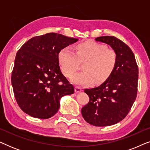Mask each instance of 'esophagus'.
I'll return each mask as SVG.
<instances>
[{
  "mask_svg": "<svg viewBox=\"0 0 150 150\" xmlns=\"http://www.w3.org/2000/svg\"><path fill=\"white\" fill-rule=\"evenodd\" d=\"M82 91L81 88H80L79 87H75V92L76 93H79V92H81Z\"/></svg>",
  "mask_w": 150,
  "mask_h": 150,
  "instance_id": "obj_1",
  "label": "esophagus"
}]
</instances>
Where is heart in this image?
Here are the masks:
<instances>
[{
    "label": "heart",
    "mask_w": 150,
    "mask_h": 150,
    "mask_svg": "<svg viewBox=\"0 0 150 150\" xmlns=\"http://www.w3.org/2000/svg\"><path fill=\"white\" fill-rule=\"evenodd\" d=\"M59 62L61 71L66 77H71L85 62L84 70L71 77V81L84 86L102 83L108 79L115 68L117 57L112 48L93 40H88L78 44L75 52L69 47L59 51Z\"/></svg>",
    "instance_id": "heart-1"
}]
</instances>
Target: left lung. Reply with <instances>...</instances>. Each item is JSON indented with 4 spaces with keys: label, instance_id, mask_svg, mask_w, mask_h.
Returning a JSON list of instances; mask_svg holds the SVG:
<instances>
[{
    "label": "left lung",
    "instance_id": "8db88e82",
    "mask_svg": "<svg viewBox=\"0 0 150 150\" xmlns=\"http://www.w3.org/2000/svg\"><path fill=\"white\" fill-rule=\"evenodd\" d=\"M115 51L117 60L109 78L98 87L85 89L89 101L81 109L83 118L95 126L115 124L126 117L137 95L139 69L130 47L113 36L96 38Z\"/></svg>",
    "mask_w": 150,
    "mask_h": 150
}]
</instances>
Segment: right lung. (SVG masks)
I'll use <instances>...</instances> for the list:
<instances>
[{
  "mask_svg": "<svg viewBox=\"0 0 150 150\" xmlns=\"http://www.w3.org/2000/svg\"><path fill=\"white\" fill-rule=\"evenodd\" d=\"M77 41L50 33L31 38L18 51L11 84L16 102L25 113L50 118L58 111L60 98L74 93V86L61 73L58 54Z\"/></svg>",
  "mask_w": 150,
  "mask_h": 150,
  "instance_id": "obj_1",
  "label": "right lung"
}]
</instances>
